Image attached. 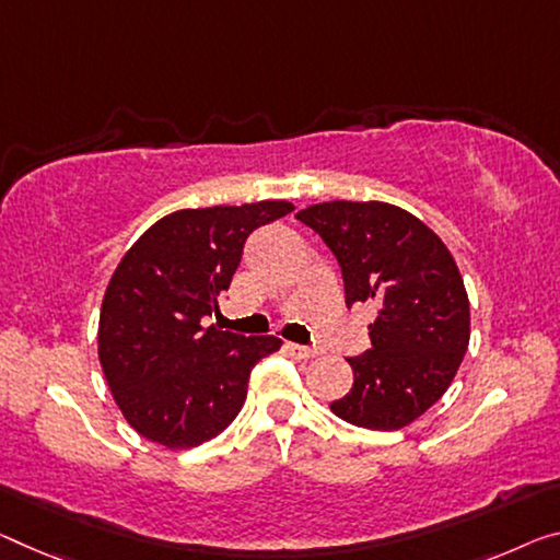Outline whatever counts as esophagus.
<instances>
[{"label":"esophagus","mask_w":560,"mask_h":560,"mask_svg":"<svg viewBox=\"0 0 560 560\" xmlns=\"http://www.w3.org/2000/svg\"><path fill=\"white\" fill-rule=\"evenodd\" d=\"M288 352L292 358H298V360H310V358H315L317 352L313 350V348H307V346H298V342H288Z\"/></svg>","instance_id":"esophagus-1"}]
</instances>
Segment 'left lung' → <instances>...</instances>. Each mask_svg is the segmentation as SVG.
<instances>
[{
    "label": "left lung",
    "instance_id": "8db88e82",
    "mask_svg": "<svg viewBox=\"0 0 560 560\" xmlns=\"http://www.w3.org/2000/svg\"><path fill=\"white\" fill-rule=\"evenodd\" d=\"M295 218L323 237L346 280V303L377 300L370 350L348 358L352 388L335 416L370 430H398L448 390L470 338V307L448 247L388 202H320Z\"/></svg>",
    "mask_w": 560,
    "mask_h": 560
}]
</instances>
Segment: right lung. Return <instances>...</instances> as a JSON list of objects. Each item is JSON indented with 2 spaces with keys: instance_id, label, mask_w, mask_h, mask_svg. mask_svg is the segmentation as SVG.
<instances>
[{
  "instance_id": "1",
  "label": "right lung",
  "mask_w": 560,
  "mask_h": 560,
  "mask_svg": "<svg viewBox=\"0 0 560 560\" xmlns=\"http://www.w3.org/2000/svg\"><path fill=\"white\" fill-rule=\"evenodd\" d=\"M265 200L179 210L144 232L112 275L100 313V363L137 433L195 448L243 408L253 368L280 350L275 335L205 328L230 288L250 232L292 212Z\"/></svg>"
}]
</instances>
